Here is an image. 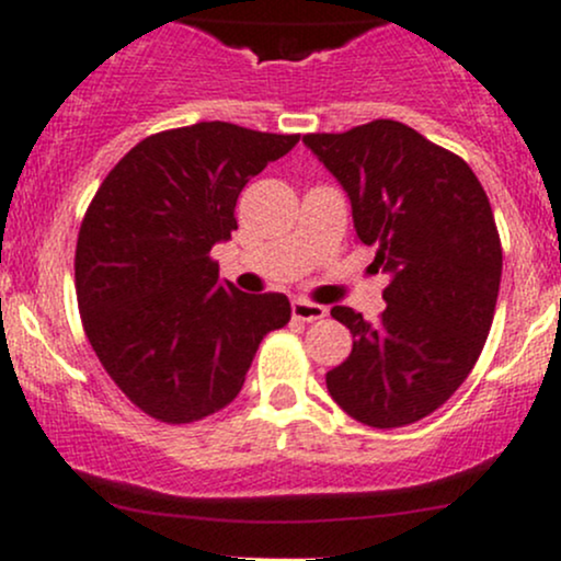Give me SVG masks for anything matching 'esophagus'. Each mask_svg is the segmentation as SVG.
Wrapping results in <instances>:
<instances>
[{
    "mask_svg": "<svg viewBox=\"0 0 561 561\" xmlns=\"http://www.w3.org/2000/svg\"><path fill=\"white\" fill-rule=\"evenodd\" d=\"M328 309L322 304H311L306 298H296L293 300V320L298 322H317V320H325Z\"/></svg>",
    "mask_w": 561,
    "mask_h": 561,
    "instance_id": "obj_1",
    "label": "esophagus"
}]
</instances>
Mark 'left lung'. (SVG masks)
<instances>
[{"label": "left lung", "instance_id": "8db88e82", "mask_svg": "<svg viewBox=\"0 0 561 561\" xmlns=\"http://www.w3.org/2000/svg\"><path fill=\"white\" fill-rule=\"evenodd\" d=\"M304 145L344 187L357 239L389 276L379 322L330 309L355 339L328 370L330 398L370 427L420 422L468 379L492 328L503 247L486 193L462 158L398 121Z\"/></svg>", "mask_w": 561, "mask_h": 561}]
</instances>
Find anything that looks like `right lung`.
I'll return each instance as SVG.
<instances>
[{"mask_svg": "<svg viewBox=\"0 0 561 561\" xmlns=\"http://www.w3.org/2000/svg\"><path fill=\"white\" fill-rule=\"evenodd\" d=\"M298 134L222 121L141 139L80 226L78 306L104 370L145 414L204 420L239 394L263 335L290 322L282 293L220 282L211 247L236 231V198Z\"/></svg>", "mask_w": 561, "mask_h": 561, "instance_id": "right-lung-1", "label": "right lung"}]
</instances>
